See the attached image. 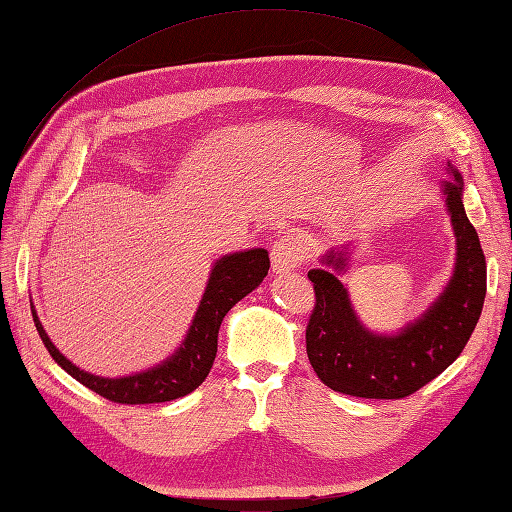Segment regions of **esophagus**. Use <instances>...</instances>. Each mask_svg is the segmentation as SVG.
<instances>
[{
    "instance_id": "esophagus-1",
    "label": "esophagus",
    "mask_w": 512,
    "mask_h": 512,
    "mask_svg": "<svg viewBox=\"0 0 512 512\" xmlns=\"http://www.w3.org/2000/svg\"><path fill=\"white\" fill-rule=\"evenodd\" d=\"M304 258H306V249H304V243L299 241V236H282V239L276 241V245L271 249V265L276 273L297 269L304 263Z\"/></svg>"
}]
</instances>
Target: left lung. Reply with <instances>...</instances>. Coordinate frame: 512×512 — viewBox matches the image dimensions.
<instances>
[{
	"mask_svg": "<svg viewBox=\"0 0 512 512\" xmlns=\"http://www.w3.org/2000/svg\"><path fill=\"white\" fill-rule=\"evenodd\" d=\"M452 180L441 182L450 215L456 260L439 297L397 332L369 330L352 306L341 282L352 267L354 243L332 247L310 269L315 284V310L306 328V352L319 380L339 391L367 400H400L432 382L465 350L476 328L486 295V260L476 228L467 219L460 171L447 162Z\"/></svg>",
	"mask_w": 512,
	"mask_h": 512,
	"instance_id": "left-lung-1",
	"label": "left lung"
}]
</instances>
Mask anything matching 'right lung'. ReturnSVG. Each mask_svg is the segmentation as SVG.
Wrapping results in <instances>:
<instances>
[{
	"label": "right lung",
	"instance_id": "right-lung-1",
	"mask_svg": "<svg viewBox=\"0 0 512 512\" xmlns=\"http://www.w3.org/2000/svg\"><path fill=\"white\" fill-rule=\"evenodd\" d=\"M267 271L269 252L263 247L243 249V252L226 254L215 260L206 282V291L202 299H199V306L191 321V328L184 334V341L180 343L178 350L154 367L119 378L95 376V373L73 365L65 354H60L58 347L47 336L39 315H36L32 299L30 308L34 326L39 330V336L45 343L49 356L71 378L84 384L86 389H91L97 395L117 404L171 402L193 393L206 380L217 356V336L223 317L228 315V310L236 302H241L245 295L258 289L260 282L265 280Z\"/></svg>",
	"mask_w": 512,
	"mask_h": 512
}]
</instances>
